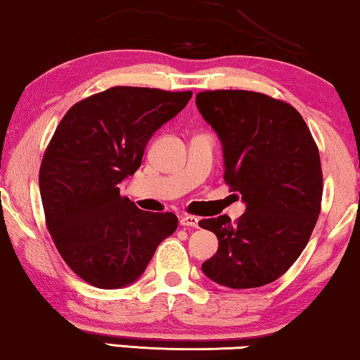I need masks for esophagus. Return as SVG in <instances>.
Wrapping results in <instances>:
<instances>
[{
  "label": "esophagus",
  "mask_w": 360,
  "mask_h": 360,
  "mask_svg": "<svg viewBox=\"0 0 360 360\" xmlns=\"http://www.w3.org/2000/svg\"><path fill=\"white\" fill-rule=\"evenodd\" d=\"M198 218L196 216H191V214H184L180 216V224L181 226H186V228H198Z\"/></svg>",
  "instance_id": "34e87169"
}]
</instances>
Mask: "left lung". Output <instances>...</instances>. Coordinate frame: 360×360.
Returning a JSON list of instances; mask_svg holds the SVG:
<instances>
[{
    "label": "left lung",
    "mask_w": 360,
    "mask_h": 360,
    "mask_svg": "<svg viewBox=\"0 0 360 360\" xmlns=\"http://www.w3.org/2000/svg\"><path fill=\"white\" fill-rule=\"evenodd\" d=\"M196 106L223 144L226 184L245 203L236 223L226 214L198 223L219 243L201 270L228 288L262 287L292 267L318 221L316 142L292 105L264 93L201 91Z\"/></svg>",
    "instance_id": "1"
}]
</instances>
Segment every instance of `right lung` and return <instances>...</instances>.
<instances>
[{
  "instance_id": "1",
  "label": "right lung",
  "mask_w": 360,
  "mask_h": 360,
  "mask_svg": "<svg viewBox=\"0 0 360 360\" xmlns=\"http://www.w3.org/2000/svg\"><path fill=\"white\" fill-rule=\"evenodd\" d=\"M190 98L191 91L112 86L73 105L53 132L39 172L47 229L68 267L93 287L134 283L179 226L174 213L137 208L120 195V184Z\"/></svg>"
}]
</instances>
